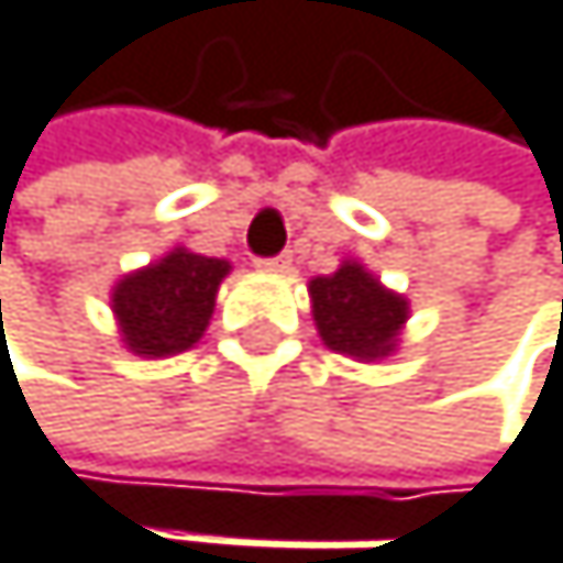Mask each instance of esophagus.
<instances>
[{
	"mask_svg": "<svg viewBox=\"0 0 563 563\" xmlns=\"http://www.w3.org/2000/svg\"><path fill=\"white\" fill-rule=\"evenodd\" d=\"M258 269H266V273H287V269H290V255L258 258Z\"/></svg>",
	"mask_w": 563,
	"mask_h": 563,
	"instance_id": "34e87169",
	"label": "esophagus"
}]
</instances>
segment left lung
<instances>
[{
	"mask_svg": "<svg viewBox=\"0 0 563 563\" xmlns=\"http://www.w3.org/2000/svg\"><path fill=\"white\" fill-rule=\"evenodd\" d=\"M308 294L318 335L332 353L366 363L395 353L408 321V300L387 290L369 269L345 258L332 276H314Z\"/></svg>",
	"mask_w": 563,
	"mask_h": 563,
	"instance_id": "8db88e82",
	"label": "left lung"
}]
</instances>
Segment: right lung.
<instances>
[{
	"label": "right lung",
	"mask_w": 563,
	"mask_h": 563,
	"mask_svg": "<svg viewBox=\"0 0 563 563\" xmlns=\"http://www.w3.org/2000/svg\"><path fill=\"white\" fill-rule=\"evenodd\" d=\"M231 273L224 258L173 249L158 263L128 273L113 287V314L123 345L137 356H176L200 342L213 314L221 279Z\"/></svg>",
	"instance_id": "right-lung-1"
}]
</instances>
